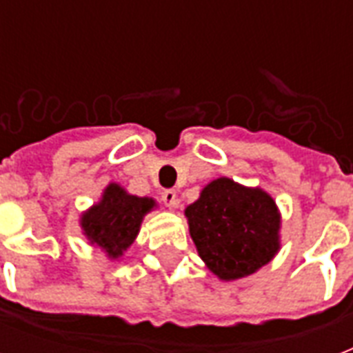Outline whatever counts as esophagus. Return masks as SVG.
Listing matches in <instances>:
<instances>
[{
  "label": "esophagus",
  "mask_w": 353,
  "mask_h": 353,
  "mask_svg": "<svg viewBox=\"0 0 353 353\" xmlns=\"http://www.w3.org/2000/svg\"><path fill=\"white\" fill-rule=\"evenodd\" d=\"M163 201H165V205L166 207H170V209H174V207H177V203H179V201H177V194H176V190H165V192H163Z\"/></svg>",
  "instance_id": "34e87169"
}]
</instances>
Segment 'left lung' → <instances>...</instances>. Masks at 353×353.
<instances>
[{
  "label": "left lung",
  "instance_id": "left-lung-1",
  "mask_svg": "<svg viewBox=\"0 0 353 353\" xmlns=\"http://www.w3.org/2000/svg\"><path fill=\"white\" fill-rule=\"evenodd\" d=\"M185 216L198 254L225 282L256 273L280 251L279 207L260 187L218 177Z\"/></svg>",
  "mask_w": 353,
  "mask_h": 353
}]
</instances>
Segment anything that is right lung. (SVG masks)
<instances>
[{
    "mask_svg": "<svg viewBox=\"0 0 353 353\" xmlns=\"http://www.w3.org/2000/svg\"><path fill=\"white\" fill-rule=\"evenodd\" d=\"M155 207L154 198H139L119 183H110L102 198L82 212L80 227L91 245L101 247L110 260H119L137 238L144 216Z\"/></svg>",
    "mask_w": 353,
    "mask_h": 353,
    "instance_id": "add662e5",
    "label": "right lung"
}]
</instances>
